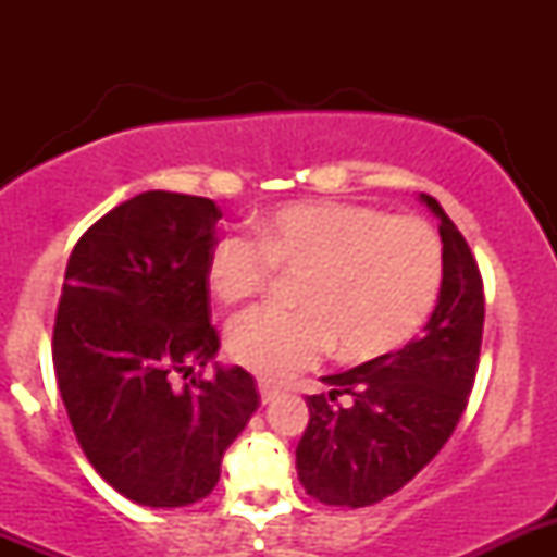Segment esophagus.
<instances>
[{
    "label": "esophagus",
    "mask_w": 557,
    "mask_h": 557,
    "mask_svg": "<svg viewBox=\"0 0 557 557\" xmlns=\"http://www.w3.org/2000/svg\"><path fill=\"white\" fill-rule=\"evenodd\" d=\"M258 393H261V404H269V401H274V398L280 396V387L261 383V385H258Z\"/></svg>",
    "instance_id": "1"
}]
</instances>
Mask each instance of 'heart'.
<instances>
[{"label":"heart","instance_id":"b5f03b06","mask_svg":"<svg viewBox=\"0 0 557 557\" xmlns=\"http://www.w3.org/2000/svg\"><path fill=\"white\" fill-rule=\"evenodd\" d=\"M247 237L218 239L207 285L223 305L267 288L274 269L305 272L301 310L258 307L228 325V352L267 380L290 377L339 347L374 361L407 345L434 310L445 252L431 223L352 201H294L269 212Z\"/></svg>","mask_w":557,"mask_h":557}]
</instances>
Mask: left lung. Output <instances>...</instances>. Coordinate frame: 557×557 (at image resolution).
<instances>
[{
	"label": "left lung",
	"mask_w": 557,
	"mask_h": 557,
	"mask_svg": "<svg viewBox=\"0 0 557 557\" xmlns=\"http://www.w3.org/2000/svg\"><path fill=\"white\" fill-rule=\"evenodd\" d=\"M445 277L423 336L401 350L329 374L307 396L310 423L296 447L305 491L329 507H369L401 491L450 440L474 387L485 294L480 267L440 201Z\"/></svg>",
	"instance_id": "obj_1"
}]
</instances>
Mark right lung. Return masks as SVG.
<instances>
[{
    "instance_id": "1",
    "label": "right lung",
    "mask_w": 557,
    "mask_h": 557,
    "mask_svg": "<svg viewBox=\"0 0 557 557\" xmlns=\"http://www.w3.org/2000/svg\"><path fill=\"white\" fill-rule=\"evenodd\" d=\"M221 215L212 199L145 190L99 218L66 263L55 383L94 469L143 507L210 496L223 453L258 409L243 367L189 376L221 347L207 285ZM180 376L191 383L177 386Z\"/></svg>"
}]
</instances>
